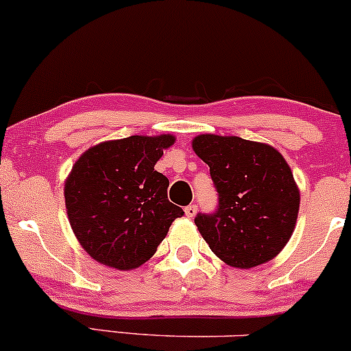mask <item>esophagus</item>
Returning a JSON list of instances; mask_svg holds the SVG:
<instances>
[{"instance_id": "34e87169", "label": "esophagus", "mask_w": 351, "mask_h": 351, "mask_svg": "<svg viewBox=\"0 0 351 351\" xmlns=\"http://www.w3.org/2000/svg\"><path fill=\"white\" fill-rule=\"evenodd\" d=\"M195 214H197V206H194V204H192V206H187L186 207V215H187L189 219H194Z\"/></svg>"}]
</instances>
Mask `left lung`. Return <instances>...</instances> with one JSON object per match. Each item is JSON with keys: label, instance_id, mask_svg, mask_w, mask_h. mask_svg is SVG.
<instances>
[{"label": "left lung", "instance_id": "left-lung-1", "mask_svg": "<svg viewBox=\"0 0 351 351\" xmlns=\"http://www.w3.org/2000/svg\"><path fill=\"white\" fill-rule=\"evenodd\" d=\"M192 149L210 167L219 192L215 214L195 217L210 250L235 269L277 257L300 208V191L283 156L270 144L217 134L195 136Z\"/></svg>", "mask_w": 351, "mask_h": 351}]
</instances>
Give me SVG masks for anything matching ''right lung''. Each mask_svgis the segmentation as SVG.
Instances as JSON below:
<instances>
[{"mask_svg": "<svg viewBox=\"0 0 351 351\" xmlns=\"http://www.w3.org/2000/svg\"><path fill=\"white\" fill-rule=\"evenodd\" d=\"M172 134L104 141L80 156L64 180L68 219L94 261L134 270L156 254L184 210L169 202V179L154 165Z\"/></svg>", "mask_w": 351, "mask_h": 351, "instance_id": "obj_1", "label": "right lung"}]
</instances>
